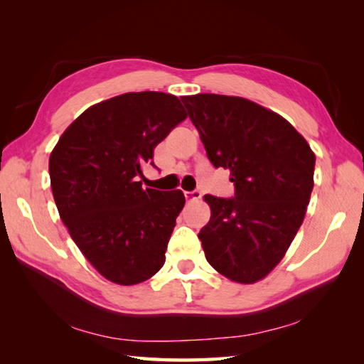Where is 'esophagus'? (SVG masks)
I'll list each match as a JSON object with an SVG mask.
<instances>
[{"instance_id": "1", "label": "esophagus", "mask_w": 364, "mask_h": 364, "mask_svg": "<svg viewBox=\"0 0 364 364\" xmlns=\"http://www.w3.org/2000/svg\"><path fill=\"white\" fill-rule=\"evenodd\" d=\"M202 197V191H189V192H184V198H186V202H194V200H198Z\"/></svg>"}]
</instances>
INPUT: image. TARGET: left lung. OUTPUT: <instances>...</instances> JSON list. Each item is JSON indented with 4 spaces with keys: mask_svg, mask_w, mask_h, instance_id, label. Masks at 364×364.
Listing matches in <instances>:
<instances>
[{
    "mask_svg": "<svg viewBox=\"0 0 364 364\" xmlns=\"http://www.w3.org/2000/svg\"><path fill=\"white\" fill-rule=\"evenodd\" d=\"M208 159L230 170L231 198L205 196L211 219L200 230L208 262L237 283L264 278L304 222L316 156L282 115L245 98L181 97Z\"/></svg>",
    "mask_w": 364,
    "mask_h": 364,
    "instance_id": "left-lung-1",
    "label": "left lung"
}]
</instances>
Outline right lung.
<instances>
[{
  "mask_svg": "<svg viewBox=\"0 0 364 364\" xmlns=\"http://www.w3.org/2000/svg\"><path fill=\"white\" fill-rule=\"evenodd\" d=\"M186 119L175 95L129 92L84 111L50 156L53 197L84 257L107 280L137 284L164 266L181 191L144 188L142 167Z\"/></svg>",
  "mask_w": 364,
  "mask_h": 364,
  "instance_id": "obj_1",
  "label": "right lung"
}]
</instances>
